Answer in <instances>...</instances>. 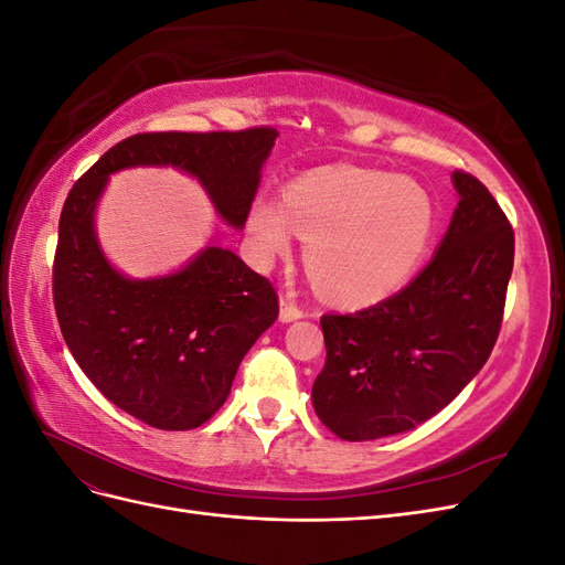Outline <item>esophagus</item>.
I'll return each mask as SVG.
<instances>
[{"label": "esophagus", "instance_id": "1", "mask_svg": "<svg viewBox=\"0 0 565 565\" xmlns=\"http://www.w3.org/2000/svg\"><path fill=\"white\" fill-rule=\"evenodd\" d=\"M303 318V311L299 309V306L289 299V297H282L280 299V320L282 322H292V320H299Z\"/></svg>", "mask_w": 565, "mask_h": 565}]
</instances>
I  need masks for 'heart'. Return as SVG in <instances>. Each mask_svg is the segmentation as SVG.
I'll use <instances>...</instances> for the list:
<instances>
[{"instance_id":"obj_1","label":"heart","mask_w":565,"mask_h":565,"mask_svg":"<svg viewBox=\"0 0 565 565\" xmlns=\"http://www.w3.org/2000/svg\"><path fill=\"white\" fill-rule=\"evenodd\" d=\"M247 231L262 264L289 252L297 233L318 295L341 306H370L415 276L434 241L436 207L415 181L328 167L289 183L282 204L254 200Z\"/></svg>"}]
</instances>
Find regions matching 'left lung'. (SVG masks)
Listing matches in <instances>:
<instances>
[{
	"instance_id": "1",
	"label": "left lung",
	"mask_w": 565,
	"mask_h": 565,
	"mask_svg": "<svg viewBox=\"0 0 565 565\" xmlns=\"http://www.w3.org/2000/svg\"><path fill=\"white\" fill-rule=\"evenodd\" d=\"M457 210L434 259L393 297L355 313H324L318 419L344 440L415 429L486 365L502 328L514 228L488 188L452 174Z\"/></svg>"
}]
</instances>
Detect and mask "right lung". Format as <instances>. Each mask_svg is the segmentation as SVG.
<instances>
[{"label": "right lung", "mask_w": 565, "mask_h": 565, "mask_svg": "<svg viewBox=\"0 0 565 565\" xmlns=\"http://www.w3.org/2000/svg\"><path fill=\"white\" fill-rule=\"evenodd\" d=\"M273 127L134 134L104 152L65 198L54 306L67 349L92 384L156 429L188 431L228 398L235 372L278 318V295L231 249L207 247L164 278L129 280L100 252L94 210L117 169L172 164L243 228L276 143Z\"/></svg>", "instance_id": "obj_1"}]
</instances>
